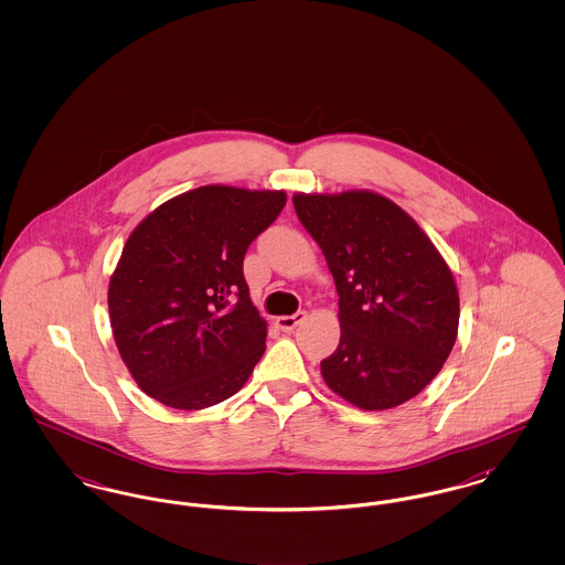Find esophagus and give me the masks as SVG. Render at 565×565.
I'll list each match as a JSON object with an SVG mask.
<instances>
[{
  "mask_svg": "<svg viewBox=\"0 0 565 565\" xmlns=\"http://www.w3.org/2000/svg\"><path fill=\"white\" fill-rule=\"evenodd\" d=\"M307 320V313L305 311H296L295 316H281L277 318V326L284 330V332H290L295 330L298 323H302Z\"/></svg>",
  "mask_w": 565,
  "mask_h": 565,
  "instance_id": "esophagus-1",
  "label": "esophagus"
}]
</instances>
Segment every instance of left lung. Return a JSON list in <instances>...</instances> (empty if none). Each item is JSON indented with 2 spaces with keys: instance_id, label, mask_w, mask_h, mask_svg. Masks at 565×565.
<instances>
[{
  "instance_id": "obj_1",
  "label": "left lung",
  "mask_w": 565,
  "mask_h": 565,
  "mask_svg": "<svg viewBox=\"0 0 565 565\" xmlns=\"http://www.w3.org/2000/svg\"><path fill=\"white\" fill-rule=\"evenodd\" d=\"M300 224L322 247L339 292V348L326 385L364 411L417 396L456 345L459 296L419 224L371 190L295 194Z\"/></svg>"
}]
</instances>
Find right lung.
Listing matches in <instances>:
<instances>
[{
  "label": "right lung",
  "mask_w": 565,
  "mask_h": 565,
  "mask_svg": "<svg viewBox=\"0 0 565 565\" xmlns=\"http://www.w3.org/2000/svg\"><path fill=\"white\" fill-rule=\"evenodd\" d=\"M284 205V190L201 186L137 224L108 307L116 348L148 396L199 411L242 390L267 341L243 258Z\"/></svg>",
  "instance_id": "right-lung-1"
}]
</instances>
